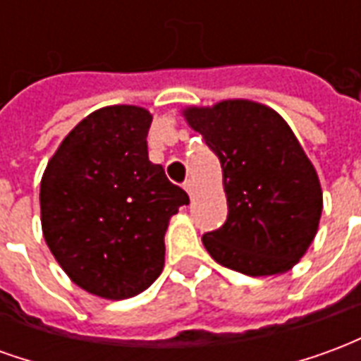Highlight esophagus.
<instances>
[{
	"label": "esophagus",
	"mask_w": 361,
	"mask_h": 361,
	"mask_svg": "<svg viewBox=\"0 0 361 361\" xmlns=\"http://www.w3.org/2000/svg\"><path fill=\"white\" fill-rule=\"evenodd\" d=\"M183 188H185V191H188L191 199L195 197V183H193V181L188 180V181H185V183H183Z\"/></svg>",
	"instance_id": "34e87169"
}]
</instances>
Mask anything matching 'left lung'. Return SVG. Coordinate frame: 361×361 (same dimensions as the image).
I'll return each mask as SVG.
<instances>
[{
  "label": "left lung",
  "mask_w": 361,
  "mask_h": 361,
  "mask_svg": "<svg viewBox=\"0 0 361 361\" xmlns=\"http://www.w3.org/2000/svg\"><path fill=\"white\" fill-rule=\"evenodd\" d=\"M183 118L219 157L228 219L203 235L211 257L232 271H290L317 234L323 191L284 119L265 104L222 100L185 108Z\"/></svg>",
  "instance_id": "obj_1"
}]
</instances>
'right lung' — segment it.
<instances>
[{
	"label": "right lung",
	"mask_w": 361,
	"mask_h": 361,
	"mask_svg": "<svg viewBox=\"0 0 361 361\" xmlns=\"http://www.w3.org/2000/svg\"><path fill=\"white\" fill-rule=\"evenodd\" d=\"M149 110L106 106L79 121L46 166L42 234L77 286L106 300L141 294L164 267L168 222L188 193L149 160Z\"/></svg>",
	"instance_id": "add662e5"
}]
</instances>
